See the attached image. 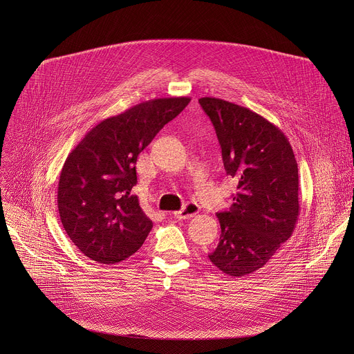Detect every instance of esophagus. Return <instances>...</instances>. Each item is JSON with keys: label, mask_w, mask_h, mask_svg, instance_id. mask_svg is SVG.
I'll return each instance as SVG.
<instances>
[{"label": "esophagus", "mask_w": 354, "mask_h": 354, "mask_svg": "<svg viewBox=\"0 0 354 354\" xmlns=\"http://www.w3.org/2000/svg\"><path fill=\"white\" fill-rule=\"evenodd\" d=\"M197 213H198V206L196 203H192V201H189V203H186L179 212L174 213V217L179 218V220H186V218H190V217L196 216Z\"/></svg>", "instance_id": "esophagus-1"}]
</instances>
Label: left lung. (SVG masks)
Instances as JSON below:
<instances>
[{
  "mask_svg": "<svg viewBox=\"0 0 354 354\" xmlns=\"http://www.w3.org/2000/svg\"><path fill=\"white\" fill-rule=\"evenodd\" d=\"M210 118L227 175L238 180L228 212L217 213L221 235L209 255L230 276L263 268L297 224L298 167L284 133L263 116L218 97H200Z\"/></svg>",
  "mask_w": 354,
  "mask_h": 354,
  "instance_id": "left-lung-1",
  "label": "left lung"
}]
</instances>
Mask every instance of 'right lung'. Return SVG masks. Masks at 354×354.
Instances as JSON below:
<instances>
[{"instance_id": "right-lung-1", "label": "right lung", "mask_w": 354, "mask_h": 354, "mask_svg": "<svg viewBox=\"0 0 354 354\" xmlns=\"http://www.w3.org/2000/svg\"><path fill=\"white\" fill-rule=\"evenodd\" d=\"M189 102L179 96L138 104L97 123L68 154L57 189L59 213L67 235L89 259L118 263L144 243L153 221L131 193L137 157Z\"/></svg>"}]
</instances>
